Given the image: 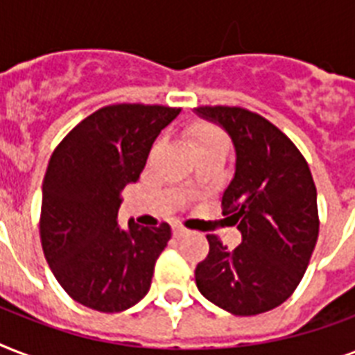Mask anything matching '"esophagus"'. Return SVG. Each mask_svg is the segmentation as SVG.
<instances>
[{
    "mask_svg": "<svg viewBox=\"0 0 355 355\" xmlns=\"http://www.w3.org/2000/svg\"><path fill=\"white\" fill-rule=\"evenodd\" d=\"M188 232H189L188 228H184L182 225H175V227H173V236L175 237H182V236H186Z\"/></svg>",
    "mask_w": 355,
    "mask_h": 355,
    "instance_id": "34e87169",
    "label": "esophagus"
}]
</instances>
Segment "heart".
I'll return each instance as SVG.
<instances>
[{
    "label": "heart",
    "instance_id": "obj_1",
    "mask_svg": "<svg viewBox=\"0 0 355 355\" xmlns=\"http://www.w3.org/2000/svg\"><path fill=\"white\" fill-rule=\"evenodd\" d=\"M189 139H191L195 150L217 147V145L228 147L227 134L223 132L219 127H216V125H211V123H197L189 130Z\"/></svg>",
    "mask_w": 355,
    "mask_h": 355
}]
</instances>
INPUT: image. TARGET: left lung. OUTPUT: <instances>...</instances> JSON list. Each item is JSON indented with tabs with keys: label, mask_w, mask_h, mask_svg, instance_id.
I'll list each match as a JSON object with an SVG mask.
<instances>
[{
	"label": "left lung",
	"mask_w": 355,
	"mask_h": 355,
	"mask_svg": "<svg viewBox=\"0 0 355 355\" xmlns=\"http://www.w3.org/2000/svg\"><path fill=\"white\" fill-rule=\"evenodd\" d=\"M236 147V175L223 214L241 232L234 250L208 234L210 252L195 269L199 291L234 315H258L291 297L319 237L317 188L297 145L269 119L241 107H199Z\"/></svg>",
	"instance_id": "left-lung-1"
}]
</instances>
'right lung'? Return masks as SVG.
Wrapping results in <instances>:
<instances>
[{
	"label": "right lung",
	"mask_w": 355,
	"mask_h": 355,
	"mask_svg": "<svg viewBox=\"0 0 355 355\" xmlns=\"http://www.w3.org/2000/svg\"><path fill=\"white\" fill-rule=\"evenodd\" d=\"M180 108L108 105L53 150L42 184L40 241L62 289L86 308L118 313L147 295L171 227L118 225L119 193L144 171L156 136Z\"/></svg>",
	"instance_id": "1"
}]
</instances>
